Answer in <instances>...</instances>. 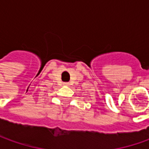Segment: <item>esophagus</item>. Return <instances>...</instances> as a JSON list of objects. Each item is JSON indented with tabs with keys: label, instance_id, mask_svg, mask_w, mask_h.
<instances>
[{
	"label": "esophagus",
	"instance_id": "34e87169",
	"mask_svg": "<svg viewBox=\"0 0 149 149\" xmlns=\"http://www.w3.org/2000/svg\"><path fill=\"white\" fill-rule=\"evenodd\" d=\"M64 84H65V86H69V85H70V84L69 83H64Z\"/></svg>",
	"mask_w": 149,
	"mask_h": 149
}]
</instances>
